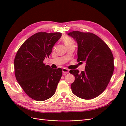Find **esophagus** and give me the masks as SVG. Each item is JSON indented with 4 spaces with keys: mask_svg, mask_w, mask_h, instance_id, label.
I'll list each match as a JSON object with an SVG mask.
<instances>
[{
    "mask_svg": "<svg viewBox=\"0 0 126 126\" xmlns=\"http://www.w3.org/2000/svg\"><path fill=\"white\" fill-rule=\"evenodd\" d=\"M68 72H69V70L66 68H64L63 69V73L64 74H68Z\"/></svg>",
    "mask_w": 126,
    "mask_h": 126,
    "instance_id": "1",
    "label": "esophagus"
}]
</instances>
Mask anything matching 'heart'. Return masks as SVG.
Instances as JSON below:
<instances>
[{"label": "heart", "instance_id": "obj_1", "mask_svg": "<svg viewBox=\"0 0 126 126\" xmlns=\"http://www.w3.org/2000/svg\"><path fill=\"white\" fill-rule=\"evenodd\" d=\"M63 41L65 45L67 46L69 44H74V41L73 40H72L71 38H70V37H68V36H66L63 38Z\"/></svg>", "mask_w": 126, "mask_h": 126}]
</instances>
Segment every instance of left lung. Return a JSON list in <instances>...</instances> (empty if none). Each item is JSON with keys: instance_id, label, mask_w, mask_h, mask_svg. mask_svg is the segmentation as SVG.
<instances>
[{"instance_id": "left-lung-1", "label": "left lung", "mask_w": 126, "mask_h": 126, "mask_svg": "<svg viewBox=\"0 0 126 126\" xmlns=\"http://www.w3.org/2000/svg\"><path fill=\"white\" fill-rule=\"evenodd\" d=\"M68 35L77 41L78 62H85V71L71 69L75 81L72 93L83 99H91L104 92L114 70L113 57L109 47L99 37L91 32L74 31Z\"/></svg>"}]
</instances>
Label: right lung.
Masks as SVG:
<instances>
[{
    "instance_id": "1",
    "label": "right lung",
    "mask_w": 126,
    "mask_h": 126,
    "mask_svg": "<svg viewBox=\"0 0 126 126\" xmlns=\"http://www.w3.org/2000/svg\"><path fill=\"white\" fill-rule=\"evenodd\" d=\"M62 35L61 32H37L22 44L15 56L16 80L26 94L36 101L51 97L62 76V68L52 69L43 63Z\"/></svg>"
}]
</instances>
